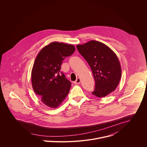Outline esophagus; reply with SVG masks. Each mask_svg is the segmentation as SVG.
Wrapping results in <instances>:
<instances>
[{"instance_id": "34e87169", "label": "esophagus", "mask_w": 147, "mask_h": 147, "mask_svg": "<svg viewBox=\"0 0 147 147\" xmlns=\"http://www.w3.org/2000/svg\"><path fill=\"white\" fill-rule=\"evenodd\" d=\"M74 83L75 84H78L80 83V79L79 78H78L75 82H74Z\"/></svg>"}]
</instances>
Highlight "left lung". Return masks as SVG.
<instances>
[{"label":"left lung","instance_id":"1","mask_svg":"<svg viewBox=\"0 0 147 147\" xmlns=\"http://www.w3.org/2000/svg\"><path fill=\"white\" fill-rule=\"evenodd\" d=\"M89 65L95 80L92 94L104 97L113 92L121 78V67L115 53L102 42L90 41L76 46Z\"/></svg>","mask_w":147,"mask_h":147}]
</instances>
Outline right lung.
Returning a JSON list of instances; mask_svg holds the SVG:
<instances>
[{"instance_id": "right-lung-1", "label": "right lung", "mask_w": 147, "mask_h": 147, "mask_svg": "<svg viewBox=\"0 0 147 147\" xmlns=\"http://www.w3.org/2000/svg\"><path fill=\"white\" fill-rule=\"evenodd\" d=\"M72 45L54 42L37 55L32 70V84L42 103L57 108L68 95L71 83L61 71L63 61L75 51Z\"/></svg>"}]
</instances>
